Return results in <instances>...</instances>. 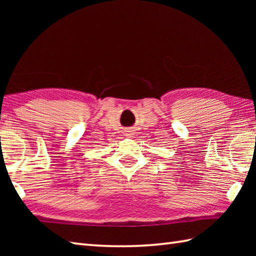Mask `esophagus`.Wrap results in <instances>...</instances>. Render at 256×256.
<instances>
[{
	"instance_id": "obj_1",
	"label": "esophagus",
	"mask_w": 256,
	"mask_h": 256,
	"mask_svg": "<svg viewBox=\"0 0 256 256\" xmlns=\"http://www.w3.org/2000/svg\"><path fill=\"white\" fill-rule=\"evenodd\" d=\"M133 135V131H126V136L128 138H132Z\"/></svg>"
}]
</instances>
